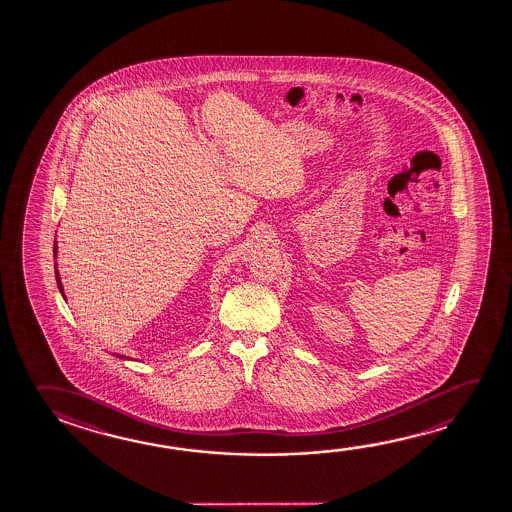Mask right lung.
Here are the masks:
<instances>
[{
    "label": "right lung",
    "mask_w": 512,
    "mask_h": 512,
    "mask_svg": "<svg viewBox=\"0 0 512 512\" xmlns=\"http://www.w3.org/2000/svg\"><path fill=\"white\" fill-rule=\"evenodd\" d=\"M53 255H57V246H53ZM55 277H57V284H59L60 293L64 296V289H62V282H60V275L57 269H55Z\"/></svg>",
    "instance_id": "right-lung-1"
}]
</instances>
